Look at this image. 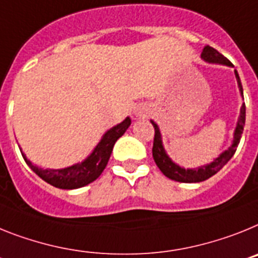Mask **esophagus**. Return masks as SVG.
<instances>
[{"instance_id": "esophagus-1", "label": "esophagus", "mask_w": 258, "mask_h": 258, "mask_svg": "<svg viewBox=\"0 0 258 258\" xmlns=\"http://www.w3.org/2000/svg\"><path fill=\"white\" fill-rule=\"evenodd\" d=\"M134 115L136 116V118H145V116L148 115V109L145 106H136L135 110H134Z\"/></svg>"}]
</instances>
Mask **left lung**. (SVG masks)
<instances>
[{"label": "left lung", "instance_id": "1", "mask_svg": "<svg viewBox=\"0 0 258 258\" xmlns=\"http://www.w3.org/2000/svg\"><path fill=\"white\" fill-rule=\"evenodd\" d=\"M201 58L204 61L208 62V63H217V64H223V66L234 67V64L228 61L225 55H222L218 50H216L212 46L207 45L204 48L203 53H201ZM235 78H236L237 87H239V91H240V95L243 97V87H241L240 78H239V74L235 70ZM152 124L154 127V142H153V158L156 165L158 166V169L162 171V174L165 176H167L169 179H172L175 182L180 183H199L204 182L209 179L210 176H213L214 174L219 171L225 166L228 161L231 160V157L234 156V153L236 152V148L240 143L241 134H243L244 124H245V104L243 102L240 107V115H239V119L236 122V127H235L234 131V140H232V144L223 151L222 153L219 154L217 158L212 161L210 163L207 165H203V166H199L196 169H184V167L179 166L178 163H175L169 157V154L166 153L165 148H163L162 143V136H161L160 127L154 120H151Z\"/></svg>", "mask_w": 258, "mask_h": 258}]
</instances>
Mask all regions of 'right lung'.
I'll return each mask as SVG.
<instances>
[{"instance_id":"add662e5","label":"right lung","mask_w":258,"mask_h":258,"mask_svg":"<svg viewBox=\"0 0 258 258\" xmlns=\"http://www.w3.org/2000/svg\"><path fill=\"white\" fill-rule=\"evenodd\" d=\"M130 124H131V118L127 116L119 124L111 127L105 132L101 140L98 142V144L86 160L69 167H63V169H41L36 166L27 158L26 154L21 149L22 156L31 170L53 187L61 188V189H75V188L84 187L101 175V172L106 167L107 161L110 158L114 144L126 132Z\"/></svg>"}]
</instances>
